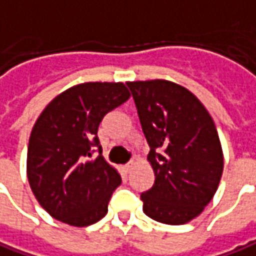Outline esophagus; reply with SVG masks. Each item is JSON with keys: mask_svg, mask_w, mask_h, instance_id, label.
<instances>
[{"mask_svg": "<svg viewBox=\"0 0 256 256\" xmlns=\"http://www.w3.org/2000/svg\"><path fill=\"white\" fill-rule=\"evenodd\" d=\"M133 164H134V162H133V160H130V162L124 166V170H126L128 172H130V170H132V167H133Z\"/></svg>", "mask_w": 256, "mask_h": 256, "instance_id": "esophagus-1", "label": "esophagus"}]
</instances>
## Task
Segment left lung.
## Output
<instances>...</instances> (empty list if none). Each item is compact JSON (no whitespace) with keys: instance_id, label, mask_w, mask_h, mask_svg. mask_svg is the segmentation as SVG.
<instances>
[{"instance_id":"8db88e82","label":"left lung","mask_w":256,"mask_h":256,"mask_svg":"<svg viewBox=\"0 0 256 256\" xmlns=\"http://www.w3.org/2000/svg\"><path fill=\"white\" fill-rule=\"evenodd\" d=\"M126 84L156 177L140 196L143 211L163 224H186L201 214L221 180L224 158L214 120L180 84L160 79Z\"/></svg>"}]
</instances>
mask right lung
I'll use <instances>...</instances> for the list:
<instances>
[{"label":"right lung","mask_w":256,"mask_h":256,"mask_svg":"<svg viewBox=\"0 0 256 256\" xmlns=\"http://www.w3.org/2000/svg\"><path fill=\"white\" fill-rule=\"evenodd\" d=\"M128 98L120 82H88L60 93L40 113L30 137L26 172L34 196L54 218L88 226L108 214L122 177L102 156L98 128Z\"/></svg>","instance_id":"add662e5"}]
</instances>
